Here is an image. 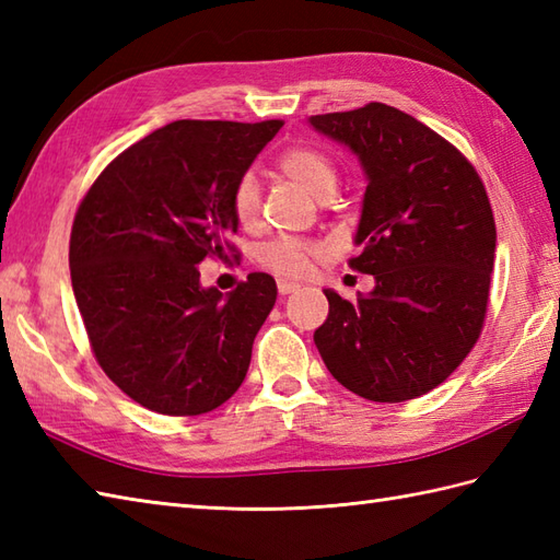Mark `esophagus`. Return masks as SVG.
<instances>
[{"mask_svg":"<svg viewBox=\"0 0 560 560\" xmlns=\"http://www.w3.org/2000/svg\"><path fill=\"white\" fill-rule=\"evenodd\" d=\"M277 289H279L281 295H289V293H293V291H299L301 287H299V283L289 281V279H279V281H277Z\"/></svg>","mask_w":560,"mask_h":560,"instance_id":"obj_1","label":"esophagus"}]
</instances>
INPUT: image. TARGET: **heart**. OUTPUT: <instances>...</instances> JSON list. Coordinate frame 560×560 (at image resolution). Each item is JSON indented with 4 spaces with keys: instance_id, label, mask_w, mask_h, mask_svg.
Listing matches in <instances>:
<instances>
[{
    "instance_id": "heart-1",
    "label": "heart",
    "mask_w": 560,
    "mask_h": 560,
    "mask_svg": "<svg viewBox=\"0 0 560 560\" xmlns=\"http://www.w3.org/2000/svg\"><path fill=\"white\" fill-rule=\"evenodd\" d=\"M279 171L299 183L307 195L317 199H329L337 192L339 171L327 153L311 147L287 149L277 161ZM231 213L233 219L249 229L259 219V185L255 175H241L231 189ZM327 253L325 243L303 241V237L277 235L259 247V265L277 273L281 279H301L311 271L313 259Z\"/></svg>"
}]
</instances>
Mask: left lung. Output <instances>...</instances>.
<instances>
[{
  "instance_id": "1",
  "label": "left lung",
  "mask_w": 560,
  "mask_h": 560,
  "mask_svg": "<svg viewBox=\"0 0 560 560\" xmlns=\"http://www.w3.org/2000/svg\"><path fill=\"white\" fill-rule=\"evenodd\" d=\"M311 125L361 159L363 253L349 267L375 277L353 303L325 291L315 347L353 395L416 399L457 371L483 329L495 255L489 195L459 149L392 105L313 115Z\"/></svg>"
}]
</instances>
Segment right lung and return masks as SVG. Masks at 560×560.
Here are the masks:
<instances>
[{
    "label": "right lung",
    "instance_id": "right-lung-1",
    "mask_svg": "<svg viewBox=\"0 0 560 560\" xmlns=\"http://www.w3.org/2000/svg\"><path fill=\"white\" fill-rule=\"evenodd\" d=\"M281 120H177L113 159L69 237L71 289L96 361L129 399L199 416L243 385L277 281L249 273L229 295L199 283L205 257H235L231 189Z\"/></svg>",
    "mask_w": 560,
    "mask_h": 560
}]
</instances>
